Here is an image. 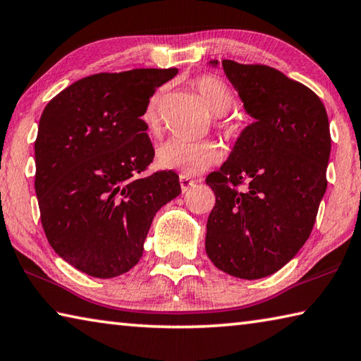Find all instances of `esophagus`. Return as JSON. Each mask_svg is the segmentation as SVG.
<instances>
[{
    "label": "esophagus",
    "mask_w": 361,
    "mask_h": 361,
    "mask_svg": "<svg viewBox=\"0 0 361 361\" xmlns=\"http://www.w3.org/2000/svg\"><path fill=\"white\" fill-rule=\"evenodd\" d=\"M180 185H181V191L188 192L189 189L195 185V181L189 178V176H186V175H180Z\"/></svg>",
    "instance_id": "esophagus-1"
}]
</instances>
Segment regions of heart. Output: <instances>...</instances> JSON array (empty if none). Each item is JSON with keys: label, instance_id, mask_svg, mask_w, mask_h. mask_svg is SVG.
Listing matches in <instances>:
<instances>
[{"label": "heart", "instance_id": "heart-1", "mask_svg": "<svg viewBox=\"0 0 361 361\" xmlns=\"http://www.w3.org/2000/svg\"><path fill=\"white\" fill-rule=\"evenodd\" d=\"M194 89L197 90L200 99L209 106L213 114L219 118V126L223 127L226 133H234L235 126L228 119H223L232 108L234 97L231 89L221 79L215 76L204 75L194 81ZM164 99V89H159L151 97L148 105L143 111V124L146 130L152 135H157L162 129V116L161 105ZM223 151L216 142L204 140V142H183V140H169L161 145L156 151V164L164 170H178L183 175L194 176L205 172L221 161Z\"/></svg>", "mask_w": 361, "mask_h": 361}]
</instances>
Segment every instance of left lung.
Instances as JSON below:
<instances>
[{
    "instance_id": "8db88e82",
    "label": "left lung",
    "mask_w": 361,
    "mask_h": 361,
    "mask_svg": "<svg viewBox=\"0 0 361 361\" xmlns=\"http://www.w3.org/2000/svg\"><path fill=\"white\" fill-rule=\"evenodd\" d=\"M221 63L255 121L205 180L216 197L205 252L219 271L255 280L282 269L312 232L326 191L329 122L319 97L282 71ZM209 65L219 66L218 60Z\"/></svg>"
}]
</instances>
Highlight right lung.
Wrapping results in <instances>:
<instances>
[{
  "instance_id": "add662e5",
  "label": "right lung",
  "mask_w": 361,
  "mask_h": 361,
  "mask_svg": "<svg viewBox=\"0 0 361 361\" xmlns=\"http://www.w3.org/2000/svg\"><path fill=\"white\" fill-rule=\"evenodd\" d=\"M176 73L140 68L82 78L41 114L35 189L42 228L60 258L87 276L130 271L156 212L181 192L172 170L142 176L154 157L142 116Z\"/></svg>"
}]
</instances>
